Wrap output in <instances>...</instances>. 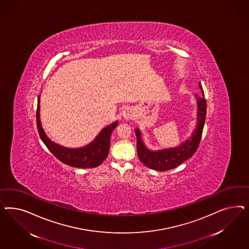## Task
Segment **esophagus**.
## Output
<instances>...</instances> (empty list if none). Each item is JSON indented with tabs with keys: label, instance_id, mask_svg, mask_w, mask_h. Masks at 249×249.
Instances as JSON below:
<instances>
[{
	"label": "esophagus",
	"instance_id": "obj_1",
	"mask_svg": "<svg viewBox=\"0 0 249 249\" xmlns=\"http://www.w3.org/2000/svg\"><path fill=\"white\" fill-rule=\"evenodd\" d=\"M122 116H123L124 119L129 120V119L132 118V112H131L130 109L125 108V109H123V111H122Z\"/></svg>",
	"mask_w": 249,
	"mask_h": 249
}]
</instances>
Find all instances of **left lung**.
Wrapping results in <instances>:
<instances>
[{"instance_id": "8db88e82", "label": "left lung", "mask_w": 249, "mask_h": 249, "mask_svg": "<svg viewBox=\"0 0 249 249\" xmlns=\"http://www.w3.org/2000/svg\"><path fill=\"white\" fill-rule=\"evenodd\" d=\"M198 85L202 91V96L196 95L197 105L196 128L193 130L192 135L179 146L155 151L151 150L144 143L140 128H136L138 157L146 167L160 172L172 170L196 153L201 141L206 117V100L204 98V90L200 82Z\"/></svg>"}]
</instances>
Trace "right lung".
Returning a JSON list of instances; mask_svg holds the SVG:
<instances>
[{
	"mask_svg": "<svg viewBox=\"0 0 249 249\" xmlns=\"http://www.w3.org/2000/svg\"><path fill=\"white\" fill-rule=\"evenodd\" d=\"M119 121L107 125L102 128L98 136L90 143L79 148H68L55 143L46 135L40 121V96L38 97L36 109V124L38 133L47 149L60 161L75 168H95L100 165L107 157L110 147V136L114 128L118 126Z\"/></svg>",
	"mask_w": 249,
	"mask_h": 249,
	"instance_id": "add662e5",
	"label": "right lung"
}]
</instances>
